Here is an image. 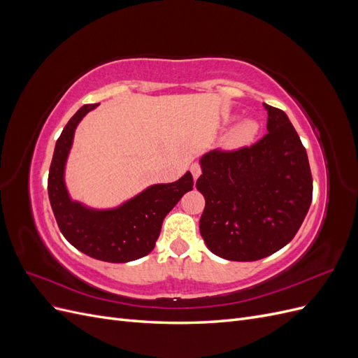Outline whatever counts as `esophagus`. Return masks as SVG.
Listing matches in <instances>:
<instances>
[{
    "instance_id": "esophagus-1",
    "label": "esophagus",
    "mask_w": 358,
    "mask_h": 358,
    "mask_svg": "<svg viewBox=\"0 0 358 358\" xmlns=\"http://www.w3.org/2000/svg\"><path fill=\"white\" fill-rule=\"evenodd\" d=\"M191 173H192V178H194V180L196 179H199V176L201 175V167H200V164L199 162H194V164H191Z\"/></svg>"
}]
</instances>
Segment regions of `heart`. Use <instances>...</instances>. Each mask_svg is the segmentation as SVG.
Instances as JSON below:
<instances>
[{
    "label": "heart",
    "instance_id": "b5f03b06",
    "mask_svg": "<svg viewBox=\"0 0 358 358\" xmlns=\"http://www.w3.org/2000/svg\"><path fill=\"white\" fill-rule=\"evenodd\" d=\"M258 131V124L252 119H245V121L237 124L230 134V142L234 146H242L251 143Z\"/></svg>",
    "mask_w": 358,
    "mask_h": 358
}]
</instances>
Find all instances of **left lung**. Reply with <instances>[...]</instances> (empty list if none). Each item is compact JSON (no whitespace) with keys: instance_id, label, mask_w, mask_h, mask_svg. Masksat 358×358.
<instances>
[{"instance_id":"8db88e82","label":"left lung","mask_w":358,"mask_h":358,"mask_svg":"<svg viewBox=\"0 0 358 358\" xmlns=\"http://www.w3.org/2000/svg\"><path fill=\"white\" fill-rule=\"evenodd\" d=\"M264 109L268 133L255 145L200 158V233L215 255L230 262H255L284 248L312 201L306 149L285 112Z\"/></svg>"}]
</instances>
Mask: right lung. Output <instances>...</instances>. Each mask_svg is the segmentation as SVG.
<instances>
[{
  "instance_id": "1",
  "label": "right lung",
  "mask_w": 358,
  "mask_h": 358,
  "mask_svg": "<svg viewBox=\"0 0 358 358\" xmlns=\"http://www.w3.org/2000/svg\"><path fill=\"white\" fill-rule=\"evenodd\" d=\"M99 104H85L64 127L53 150L48 192L53 215L64 237L80 252L107 263H128L155 248L166 215L185 192L192 189V175L155 183L117 208L92 209L74 201L66 187V164L74 131L85 115Z\"/></svg>"
}]
</instances>
